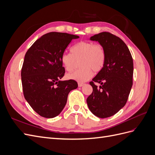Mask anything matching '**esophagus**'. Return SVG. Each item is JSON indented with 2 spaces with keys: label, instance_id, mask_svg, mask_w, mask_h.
I'll return each instance as SVG.
<instances>
[{
  "label": "esophagus",
  "instance_id": "esophagus-1",
  "mask_svg": "<svg viewBox=\"0 0 155 155\" xmlns=\"http://www.w3.org/2000/svg\"><path fill=\"white\" fill-rule=\"evenodd\" d=\"M83 85H84L83 83H78V87H82Z\"/></svg>",
  "mask_w": 155,
  "mask_h": 155
}]
</instances>
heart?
Instances as JSON below:
<instances>
[{
  "mask_svg": "<svg viewBox=\"0 0 155 155\" xmlns=\"http://www.w3.org/2000/svg\"><path fill=\"white\" fill-rule=\"evenodd\" d=\"M105 51L100 44L83 41L73 46L71 53H63L61 61L67 72H71L79 62L81 69L69 74L67 78L79 83L88 81L92 76V71H101L105 62Z\"/></svg>",
  "mask_w": 155,
  "mask_h": 155,
  "instance_id": "b5f03b06",
  "label": "heart"
}]
</instances>
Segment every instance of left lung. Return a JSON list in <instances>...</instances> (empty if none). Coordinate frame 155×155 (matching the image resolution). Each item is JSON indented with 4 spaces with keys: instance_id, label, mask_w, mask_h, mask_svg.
Returning a JSON list of instances; mask_svg holds the SVG:
<instances>
[{
    "instance_id": "obj_1",
    "label": "left lung",
    "mask_w": 155,
    "mask_h": 155,
    "mask_svg": "<svg viewBox=\"0 0 155 155\" xmlns=\"http://www.w3.org/2000/svg\"><path fill=\"white\" fill-rule=\"evenodd\" d=\"M90 39L99 42L106 58L102 70L89 83L93 91L87 103L93 114L105 118L117 113L127 101L133 86V60L124 42L109 32H101ZM94 82L102 86L98 87Z\"/></svg>"
}]
</instances>
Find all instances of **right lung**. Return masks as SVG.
<instances>
[{"label": "right lung", "mask_w": 155, "mask_h": 155, "mask_svg": "<svg viewBox=\"0 0 155 155\" xmlns=\"http://www.w3.org/2000/svg\"><path fill=\"white\" fill-rule=\"evenodd\" d=\"M79 36L50 32L28 50L21 69L22 91L26 100L41 116H58L67 104L68 93L78 87L76 81H60L65 70L61 57L72 39Z\"/></svg>", "instance_id": "obj_1"}]
</instances>
